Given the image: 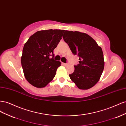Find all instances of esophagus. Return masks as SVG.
Returning a JSON list of instances; mask_svg holds the SVG:
<instances>
[{
	"mask_svg": "<svg viewBox=\"0 0 126 126\" xmlns=\"http://www.w3.org/2000/svg\"><path fill=\"white\" fill-rule=\"evenodd\" d=\"M63 64H64V66H67V65H68V64H69V63H63Z\"/></svg>",
	"mask_w": 126,
	"mask_h": 126,
	"instance_id": "1",
	"label": "esophagus"
}]
</instances>
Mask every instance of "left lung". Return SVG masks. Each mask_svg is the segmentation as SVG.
<instances>
[{"mask_svg": "<svg viewBox=\"0 0 126 126\" xmlns=\"http://www.w3.org/2000/svg\"><path fill=\"white\" fill-rule=\"evenodd\" d=\"M63 38L74 55L79 57V63L69 75L80 89H88L100 79L105 62L102 49L89 35L79 32L66 30Z\"/></svg>", "mask_w": 126, "mask_h": 126, "instance_id": "1", "label": "left lung"}]
</instances>
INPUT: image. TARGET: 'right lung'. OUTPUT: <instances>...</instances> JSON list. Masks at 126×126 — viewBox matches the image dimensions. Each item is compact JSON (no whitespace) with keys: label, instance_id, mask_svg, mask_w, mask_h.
<instances>
[{"label":"right lung","instance_id":"add662e5","mask_svg":"<svg viewBox=\"0 0 126 126\" xmlns=\"http://www.w3.org/2000/svg\"><path fill=\"white\" fill-rule=\"evenodd\" d=\"M64 31L40 30L30 36L25 43L21 58V66L25 78L34 87H45L55 77L61 63L54 59L53 51Z\"/></svg>","mask_w":126,"mask_h":126}]
</instances>
